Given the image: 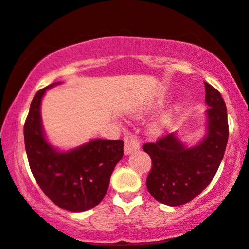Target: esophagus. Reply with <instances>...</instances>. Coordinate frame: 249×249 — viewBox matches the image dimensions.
I'll list each match as a JSON object with an SVG mask.
<instances>
[{"mask_svg": "<svg viewBox=\"0 0 249 249\" xmlns=\"http://www.w3.org/2000/svg\"><path fill=\"white\" fill-rule=\"evenodd\" d=\"M140 149V142L138 138H136L132 134H127L125 137V145H124V152L125 154H132L134 152L139 151Z\"/></svg>", "mask_w": 249, "mask_h": 249, "instance_id": "esophagus-1", "label": "esophagus"}]
</instances>
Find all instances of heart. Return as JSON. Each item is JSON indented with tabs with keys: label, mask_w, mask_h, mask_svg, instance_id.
Listing matches in <instances>:
<instances>
[{
	"label": "heart",
	"mask_w": 249,
	"mask_h": 249,
	"mask_svg": "<svg viewBox=\"0 0 249 249\" xmlns=\"http://www.w3.org/2000/svg\"><path fill=\"white\" fill-rule=\"evenodd\" d=\"M175 111V110H172L168 115H166L164 117H162L161 119H159L158 122H155L153 125H152V132L154 134H160L162 133L164 130H166L167 127H168V124H169V121L170 118H172L173 116V112Z\"/></svg>",
	"instance_id": "obj_1"
}]
</instances>
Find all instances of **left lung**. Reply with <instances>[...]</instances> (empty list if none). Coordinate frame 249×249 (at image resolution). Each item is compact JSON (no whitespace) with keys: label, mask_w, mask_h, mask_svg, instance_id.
I'll use <instances>...</instances> for the list:
<instances>
[{"label":"left lung","mask_w":249,"mask_h":249,"mask_svg":"<svg viewBox=\"0 0 249 249\" xmlns=\"http://www.w3.org/2000/svg\"><path fill=\"white\" fill-rule=\"evenodd\" d=\"M205 134L195 146L182 142L173 132L157 142L145 143L152 159L146 185L158 202L168 206L183 205L198 196L214 178L229 139L226 104L220 92L204 82Z\"/></svg>","instance_id":"obj_1"}]
</instances>
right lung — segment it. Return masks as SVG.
<instances>
[{
  "instance_id": "obj_1",
  "label": "right lung",
  "mask_w": 249,
  "mask_h": 249,
  "mask_svg": "<svg viewBox=\"0 0 249 249\" xmlns=\"http://www.w3.org/2000/svg\"><path fill=\"white\" fill-rule=\"evenodd\" d=\"M60 83H52L35 95L24 125V142L30 168L44 194L59 208L82 212L104 198L110 176L124 154V142L92 139L67 151L51 145L41 121V100Z\"/></svg>"
}]
</instances>
